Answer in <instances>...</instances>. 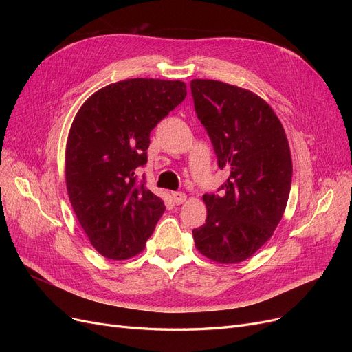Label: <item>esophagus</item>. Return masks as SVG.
Here are the masks:
<instances>
[{
	"mask_svg": "<svg viewBox=\"0 0 352 352\" xmlns=\"http://www.w3.org/2000/svg\"><path fill=\"white\" fill-rule=\"evenodd\" d=\"M173 201L176 202V204H184V202L186 201V195L184 192H173Z\"/></svg>",
	"mask_w": 352,
	"mask_h": 352,
	"instance_id": "obj_1",
	"label": "esophagus"
}]
</instances>
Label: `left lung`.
Wrapping results in <instances>:
<instances>
[{
  "label": "left lung",
  "instance_id": "left-lung-1",
  "mask_svg": "<svg viewBox=\"0 0 352 352\" xmlns=\"http://www.w3.org/2000/svg\"><path fill=\"white\" fill-rule=\"evenodd\" d=\"M190 94L219 168L229 172L220 194H204L206 223L192 230L197 250L223 264L250 258L283 216L292 160L283 126L258 95L229 83L194 79Z\"/></svg>",
  "mask_w": 352,
  "mask_h": 352
}]
</instances>
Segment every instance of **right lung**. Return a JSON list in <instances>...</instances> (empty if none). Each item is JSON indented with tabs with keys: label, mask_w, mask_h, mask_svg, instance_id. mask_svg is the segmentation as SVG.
<instances>
[{
	"label": "right lung",
	"mask_w": 352,
	"mask_h": 352,
	"mask_svg": "<svg viewBox=\"0 0 352 352\" xmlns=\"http://www.w3.org/2000/svg\"><path fill=\"white\" fill-rule=\"evenodd\" d=\"M186 97L180 80L126 79L95 92L72 124L66 184L72 207L94 248L124 260L141 252L164 201L138 177L150 133Z\"/></svg>",
	"instance_id": "1"
}]
</instances>
